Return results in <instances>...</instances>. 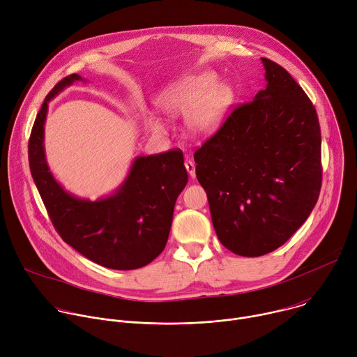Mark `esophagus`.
<instances>
[{
  "label": "esophagus",
  "instance_id": "esophagus-1",
  "mask_svg": "<svg viewBox=\"0 0 357 357\" xmlns=\"http://www.w3.org/2000/svg\"><path fill=\"white\" fill-rule=\"evenodd\" d=\"M185 168H186V171H188L189 176H190V178H195V175H196V171H195V164H193L192 161H186V162H185Z\"/></svg>",
  "mask_w": 357,
  "mask_h": 357
}]
</instances>
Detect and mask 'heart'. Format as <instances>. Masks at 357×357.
Masks as SVG:
<instances>
[{"instance_id":"b5f03b06","label":"heart","mask_w":357,"mask_h":357,"mask_svg":"<svg viewBox=\"0 0 357 357\" xmlns=\"http://www.w3.org/2000/svg\"><path fill=\"white\" fill-rule=\"evenodd\" d=\"M233 101V90L218 83L213 73L186 77L169 87L161 97L160 105L174 117H188L193 132L209 135L222 124ZM161 130V126L157 124Z\"/></svg>"}]
</instances>
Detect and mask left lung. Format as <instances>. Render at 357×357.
I'll return each mask as SVG.
<instances>
[{"instance_id":"8db88e82","label":"left lung","mask_w":357,"mask_h":357,"mask_svg":"<svg viewBox=\"0 0 357 357\" xmlns=\"http://www.w3.org/2000/svg\"><path fill=\"white\" fill-rule=\"evenodd\" d=\"M261 62L266 89L193 155L216 234L243 257L282 245L311 215L322 185L317 110L282 66Z\"/></svg>"}]
</instances>
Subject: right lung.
Wrapping results in <instances>:
<instances>
[{
    "label": "right lung",
    "mask_w": 357,
    "mask_h": 357,
    "mask_svg": "<svg viewBox=\"0 0 357 357\" xmlns=\"http://www.w3.org/2000/svg\"><path fill=\"white\" fill-rule=\"evenodd\" d=\"M77 80L83 77L76 73L62 79L45 97L35 119L28 144L33 182L65 243L106 268H141L165 248L175 202L188 183L183 154L175 149L137 157L124 182L94 202L66 192L49 171L43 126L49 101Z\"/></svg>",
    "instance_id": "obj_1"
}]
</instances>
